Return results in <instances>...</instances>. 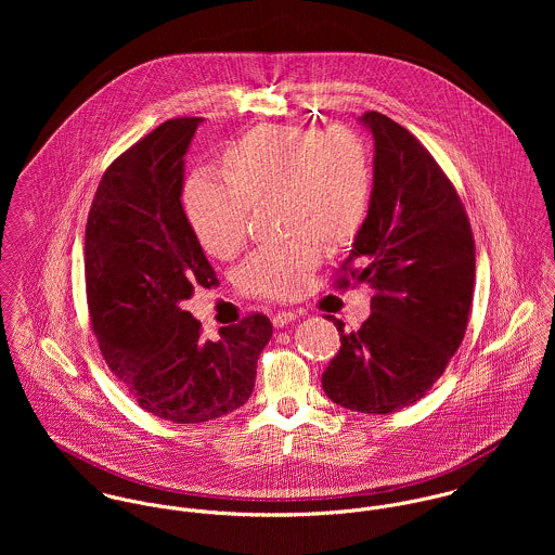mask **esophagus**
I'll return each instance as SVG.
<instances>
[{"mask_svg": "<svg viewBox=\"0 0 555 555\" xmlns=\"http://www.w3.org/2000/svg\"><path fill=\"white\" fill-rule=\"evenodd\" d=\"M297 312H293V310H282V312H275L273 314V326H284V324H288V322H293V320H297Z\"/></svg>", "mask_w": 555, "mask_h": 555, "instance_id": "esophagus-1", "label": "esophagus"}]
</instances>
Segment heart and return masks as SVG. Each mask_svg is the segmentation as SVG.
I'll list each match as a JSON object with an SVG mask.
<instances>
[{"mask_svg": "<svg viewBox=\"0 0 555 555\" xmlns=\"http://www.w3.org/2000/svg\"><path fill=\"white\" fill-rule=\"evenodd\" d=\"M227 172L198 170L183 190V207L203 249L231 258L247 238L254 203L280 196L284 229L295 237L254 251L241 267V286L264 299H293L312 280L322 243H344L363 227L374 168L370 147L346 126L312 130L267 124L224 152Z\"/></svg>", "mask_w": 555, "mask_h": 555, "instance_id": "1", "label": "heart"}]
</instances>
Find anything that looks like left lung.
<instances>
[{
	"label": "left lung",
	"mask_w": 555,
	"mask_h": 555,
	"mask_svg": "<svg viewBox=\"0 0 555 555\" xmlns=\"http://www.w3.org/2000/svg\"><path fill=\"white\" fill-rule=\"evenodd\" d=\"M361 121L374 134V194L335 288L367 282L372 314L352 333L326 317L341 348L322 389L348 410L389 414L434 387L466 335L475 237L455 185L418 139L376 111Z\"/></svg>",
	"instance_id": "8db88e82"
}]
</instances>
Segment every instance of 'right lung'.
<instances>
[{
  "mask_svg": "<svg viewBox=\"0 0 555 555\" xmlns=\"http://www.w3.org/2000/svg\"><path fill=\"white\" fill-rule=\"evenodd\" d=\"M201 117H177L115 159L85 227L91 328L137 403L170 423H203L243 405L273 324L247 314L205 339L181 308L218 284L183 205V156Z\"/></svg>",
  "mask_w": 555,
  "mask_h": 555,
  "instance_id": "1",
  "label": "right lung"
}]
</instances>
